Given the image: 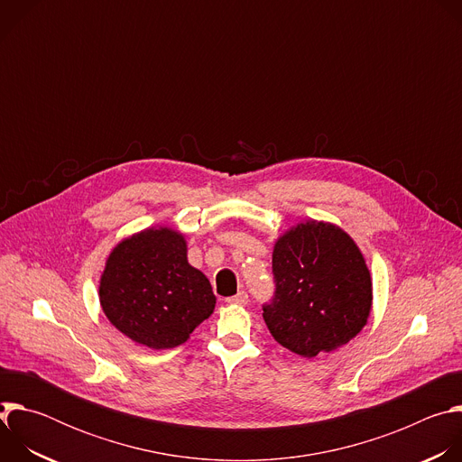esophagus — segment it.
I'll use <instances>...</instances> for the list:
<instances>
[{"label":"esophagus","instance_id":"esophagus-1","mask_svg":"<svg viewBox=\"0 0 462 462\" xmlns=\"http://www.w3.org/2000/svg\"><path fill=\"white\" fill-rule=\"evenodd\" d=\"M226 301H228L230 305H246V303H248V294H246L245 291H241V292H237L236 296L228 298Z\"/></svg>","mask_w":462,"mask_h":462}]
</instances>
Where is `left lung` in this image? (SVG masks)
Returning <instances> with one entry per match:
<instances>
[{
    "instance_id": "obj_1",
    "label": "left lung",
    "mask_w": 462,
    "mask_h": 462,
    "mask_svg": "<svg viewBox=\"0 0 462 462\" xmlns=\"http://www.w3.org/2000/svg\"><path fill=\"white\" fill-rule=\"evenodd\" d=\"M276 292L263 305L271 335L289 351L314 358L353 340L367 323L373 283L365 259L340 226L305 221L274 245Z\"/></svg>"
}]
</instances>
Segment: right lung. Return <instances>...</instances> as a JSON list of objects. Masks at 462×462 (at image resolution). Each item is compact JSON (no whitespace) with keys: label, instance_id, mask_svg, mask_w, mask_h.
Instances as JSON below:
<instances>
[{"label":"right lung","instance_id":"right-lung-1","mask_svg":"<svg viewBox=\"0 0 462 462\" xmlns=\"http://www.w3.org/2000/svg\"><path fill=\"white\" fill-rule=\"evenodd\" d=\"M186 252L184 236L168 226L146 228L111 250L98 298L111 325L129 340L171 349L214 312L212 285Z\"/></svg>","mask_w":462,"mask_h":462}]
</instances>
